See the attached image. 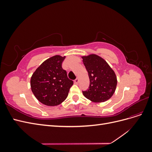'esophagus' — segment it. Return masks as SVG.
Returning <instances> with one entry per match:
<instances>
[{"label":"esophagus","instance_id":"34e87169","mask_svg":"<svg viewBox=\"0 0 152 152\" xmlns=\"http://www.w3.org/2000/svg\"><path fill=\"white\" fill-rule=\"evenodd\" d=\"M74 82H75V84H78V83H79V79H78V78H77V79L74 80Z\"/></svg>","mask_w":152,"mask_h":152}]
</instances>
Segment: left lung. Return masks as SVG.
<instances>
[{
  "mask_svg": "<svg viewBox=\"0 0 152 152\" xmlns=\"http://www.w3.org/2000/svg\"><path fill=\"white\" fill-rule=\"evenodd\" d=\"M82 59L90 80L88 89L83 91L82 93L93 102L107 101L116 89L117 80L115 73L107 61L97 55L91 54L83 56Z\"/></svg>",
  "mask_w": 152,
  "mask_h": 152,
  "instance_id": "left-lung-1",
  "label": "left lung"
}]
</instances>
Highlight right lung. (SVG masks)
<instances>
[{"label":"right lung","mask_w":152,"mask_h":152,"mask_svg":"<svg viewBox=\"0 0 152 152\" xmlns=\"http://www.w3.org/2000/svg\"><path fill=\"white\" fill-rule=\"evenodd\" d=\"M65 56H53L43 62L33 73L30 80L32 93L40 103L56 106L67 98L73 80L69 79L61 65Z\"/></svg>","instance_id":"1"}]
</instances>
